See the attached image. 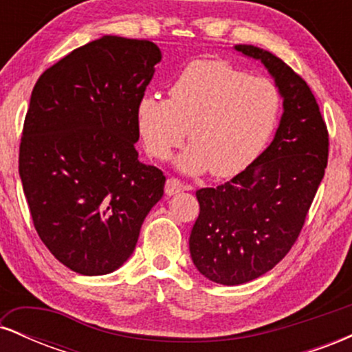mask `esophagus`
I'll use <instances>...</instances> for the list:
<instances>
[{
	"instance_id": "obj_1",
	"label": "esophagus",
	"mask_w": 352,
	"mask_h": 352,
	"mask_svg": "<svg viewBox=\"0 0 352 352\" xmlns=\"http://www.w3.org/2000/svg\"><path fill=\"white\" fill-rule=\"evenodd\" d=\"M184 188H185L184 184L177 179H168L167 182H165V193H167V197L175 195V193L182 192Z\"/></svg>"
}]
</instances>
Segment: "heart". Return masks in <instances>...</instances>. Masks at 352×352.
I'll return each mask as SVG.
<instances>
[{
	"label": "heart",
	"mask_w": 352,
	"mask_h": 352,
	"mask_svg": "<svg viewBox=\"0 0 352 352\" xmlns=\"http://www.w3.org/2000/svg\"><path fill=\"white\" fill-rule=\"evenodd\" d=\"M281 114V94L272 79L248 76L220 59L188 63L168 87V99L147 94L137 100L135 125L145 151L177 170L217 177L243 172L265 151Z\"/></svg>",
	"instance_id": "b5f03b06"
}]
</instances>
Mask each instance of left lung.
Listing matches in <instances>:
<instances>
[{
  "instance_id": "1",
  "label": "left lung",
  "mask_w": 352,
  "mask_h": 352,
  "mask_svg": "<svg viewBox=\"0 0 352 352\" xmlns=\"http://www.w3.org/2000/svg\"><path fill=\"white\" fill-rule=\"evenodd\" d=\"M260 60L283 99L273 142L254 162L217 188L197 190L200 215L190 256L205 278L243 285L280 263L300 235L328 164V131L308 84L272 52L236 44Z\"/></svg>"
}]
</instances>
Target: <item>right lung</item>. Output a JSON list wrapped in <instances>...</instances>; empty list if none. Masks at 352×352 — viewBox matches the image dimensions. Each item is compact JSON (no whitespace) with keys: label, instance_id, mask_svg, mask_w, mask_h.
I'll use <instances>...</instances> for the list:
<instances>
[{"label":"right lung","instance_id":"1","mask_svg":"<svg viewBox=\"0 0 352 352\" xmlns=\"http://www.w3.org/2000/svg\"><path fill=\"white\" fill-rule=\"evenodd\" d=\"M160 60L151 41L102 36L33 89L19 147L24 197L43 243L79 274L120 268L164 195L162 170L135 151L137 100Z\"/></svg>","mask_w":352,"mask_h":352}]
</instances>
